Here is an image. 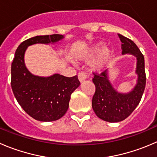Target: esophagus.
<instances>
[{
	"mask_svg": "<svg viewBox=\"0 0 157 157\" xmlns=\"http://www.w3.org/2000/svg\"><path fill=\"white\" fill-rule=\"evenodd\" d=\"M78 80L80 81V82H84L85 80H86L89 77L87 73H85V72H79L78 75Z\"/></svg>",
	"mask_w": 157,
	"mask_h": 157,
	"instance_id": "1",
	"label": "esophagus"
}]
</instances>
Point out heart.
I'll return each instance as SVG.
<instances>
[{"instance_id": "b5f03b06", "label": "heart", "mask_w": 157, "mask_h": 157, "mask_svg": "<svg viewBox=\"0 0 157 157\" xmlns=\"http://www.w3.org/2000/svg\"><path fill=\"white\" fill-rule=\"evenodd\" d=\"M104 48L103 44L100 43V44H98L97 45H95L92 50L89 52V55H88V58L90 59V58H92L93 56H95V55H97L98 53H99L100 52L101 54H100L99 57L97 59L96 62H95V68H100L103 65L104 62L107 60V59H109V57L111 56V51L109 50V49H104L102 50Z\"/></svg>"}]
</instances>
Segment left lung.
Masks as SVG:
<instances>
[{"label":"left lung","instance_id":"8db88e82","mask_svg":"<svg viewBox=\"0 0 157 157\" xmlns=\"http://www.w3.org/2000/svg\"><path fill=\"white\" fill-rule=\"evenodd\" d=\"M122 41V54H131L136 57L137 83L129 93H119L115 90L109 80L107 71L101 73L93 72L92 82L95 92L92 101V109L96 116L101 119L109 122L124 120L134 111L140 103L146 87L144 56L136 44L129 38L118 35Z\"/></svg>","mask_w":157,"mask_h":157}]
</instances>
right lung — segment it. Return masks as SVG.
<instances>
[{
  "instance_id": "add662e5",
  "label": "right lung",
  "mask_w": 157,
  "mask_h": 157,
  "mask_svg": "<svg viewBox=\"0 0 157 157\" xmlns=\"http://www.w3.org/2000/svg\"><path fill=\"white\" fill-rule=\"evenodd\" d=\"M63 38V35L55 34L25 40L16 50L11 64L10 84L17 102L30 116L41 122L58 120L65 114L71 93L79 86L80 82L77 75H34L25 65V52L31 44L55 43Z\"/></svg>"
}]
</instances>
